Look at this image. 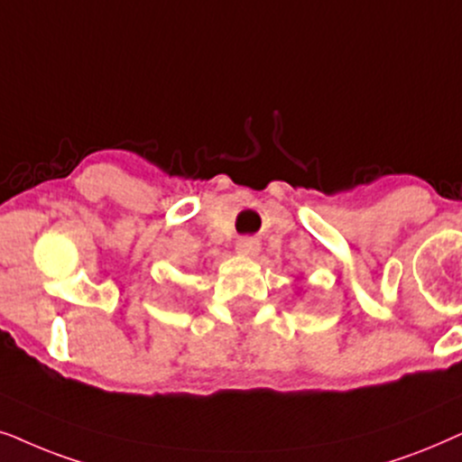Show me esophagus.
Listing matches in <instances>:
<instances>
[{
	"label": "esophagus",
	"instance_id": "34e87169",
	"mask_svg": "<svg viewBox=\"0 0 462 462\" xmlns=\"http://www.w3.org/2000/svg\"><path fill=\"white\" fill-rule=\"evenodd\" d=\"M236 251L241 255L254 257V255H257V251H260V241H257V238H254V236H245L236 243Z\"/></svg>",
	"mask_w": 462,
	"mask_h": 462
}]
</instances>
